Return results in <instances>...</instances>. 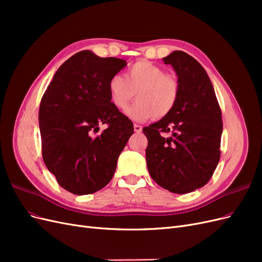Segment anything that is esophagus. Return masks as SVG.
Instances as JSON below:
<instances>
[{"mask_svg": "<svg viewBox=\"0 0 262 262\" xmlns=\"http://www.w3.org/2000/svg\"><path fill=\"white\" fill-rule=\"evenodd\" d=\"M133 128H134V131L138 132V133H140L142 131V126L139 125V124H134Z\"/></svg>", "mask_w": 262, "mask_h": 262, "instance_id": "34e87169", "label": "esophagus"}]
</instances>
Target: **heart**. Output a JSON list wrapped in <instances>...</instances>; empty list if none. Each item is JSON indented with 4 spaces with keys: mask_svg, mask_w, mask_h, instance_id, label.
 <instances>
[{
    "mask_svg": "<svg viewBox=\"0 0 262 262\" xmlns=\"http://www.w3.org/2000/svg\"><path fill=\"white\" fill-rule=\"evenodd\" d=\"M109 98L118 110H125L138 101L126 114L136 121L167 117L175 109L180 94L176 76L148 61L140 60L128 68L124 77L116 74L108 82Z\"/></svg>",
    "mask_w": 262,
    "mask_h": 262,
    "instance_id": "obj_1",
    "label": "heart"
}]
</instances>
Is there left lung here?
Masks as SVG:
<instances>
[{
  "instance_id": "1",
  "label": "left lung",
  "mask_w": 262,
  "mask_h": 262,
  "mask_svg": "<svg viewBox=\"0 0 262 262\" xmlns=\"http://www.w3.org/2000/svg\"><path fill=\"white\" fill-rule=\"evenodd\" d=\"M175 69L180 86L175 109L143 128L150 177L173 193H189L207 185L221 157L222 112L202 66L184 51L163 58ZM171 133L170 137L165 134Z\"/></svg>"
}]
</instances>
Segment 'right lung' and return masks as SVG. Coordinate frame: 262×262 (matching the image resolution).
<instances>
[{"instance_id": "obj_1", "label": "right lung", "mask_w": 262, "mask_h": 262, "mask_svg": "<svg viewBox=\"0 0 262 262\" xmlns=\"http://www.w3.org/2000/svg\"><path fill=\"white\" fill-rule=\"evenodd\" d=\"M125 66L122 59L77 52L58 69L41 98L43 162L71 193L90 194L104 188L132 136V121L115 108L108 92L109 80ZM101 123L107 129L94 137Z\"/></svg>"}]
</instances>
